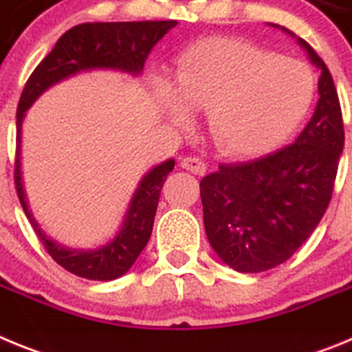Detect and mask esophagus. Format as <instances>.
<instances>
[{"label":"esophagus","mask_w":352,"mask_h":352,"mask_svg":"<svg viewBox=\"0 0 352 352\" xmlns=\"http://www.w3.org/2000/svg\"><path fill=\"white\" fill-rule=\"evenodd\" d=\"M179 167H182V169L190 170V173L194 174H199V176H203V174L206 173V164L197 157L182 158V160H179Z\"/></svg>","instance_id":"esophagus-1"}]
</instances>
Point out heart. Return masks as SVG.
Returning a JSON list of instances; mask_svg holds the SVG:
<instances>
[{
    "label": "heart",
    "mask_w": 352,
    "mask_h": 352,
    "mask_svg": "<svg viewBox=\"0 0 352 352\" xmlns=\"http://www.w3.org/2000/svg\"><path fill=\"white\" fill-rule=\"evenodd\" d=\"M153 91L176 129L192 125V111H206L213 144L231 157H252L294 132L310 111L316 82L301 61L243 40L208 38L179 56L174 84L155 79Z\"/></svg>",
    "instance_id": "1"
}]
</instances>
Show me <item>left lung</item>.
Listing matches in <instances>:
<instances>
[{
  "label": "left lung",
  "instance_id": "1",
  "mask_svg": "<svg viewBox=\"0 0 352 352\" xmlns=\"http://www.w3.org/2000/svg\"><path fill=\"white\" fill-rule=\"evenodd\" d=\"M321 72L316 111L292 144L241 164H223L201 179L204 229L217 256L232 270L259 273L285 263L309 239L331 199L344 123L333 77L303 38Z\"/></svg>",
  "mask_w": 352,
  "mask_h": 352
}]
</instances>
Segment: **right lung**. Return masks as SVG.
<instances>
[{"instance_id": "obj_1", "label": "right lung", "mask_w": 352, "mask_h": 352, "mask_svg": "<svg viewBox=\"0 0 352 352\" xmlns=\"http://www.w3.org/2000/svg\"><path fill=\"white\" fill-rule=\"evenodd\" d=\"M176 26L174 21H142V23H86L68 30L56 42L35 72L28 79L17 107V158H15V188L28 220L38 234L49 256L67 272L88 280L109 282L125 275L148 245L153 229L160 190L174 160L151 167L139 182L130 199L123 222L113 239L102 247L84 250L68 248L49 238L40 229L28 204L23 182V123L26 111L51 86L77 76L80 72L116 70L129 76H141L151 49Z\"/></svg>"}]
</instances>
